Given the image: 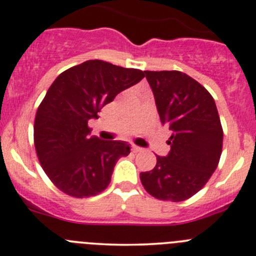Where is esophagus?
Here are the masks:
<instances>
[{"instance_id":"34e87169","label":"esophagus","mask_w":256,"mask_h":256,"mask_svg":"<svg viewBox=\"0 0 256 256\" xmlns=\"http://www.w3.org/2000/svg\"><path fill=\"white\" fill-rule=\"evenodd\" d=\"M132 150H133L134 153H140V152H143V148H140V146H132Z\"/></svg>"}]
</instances>
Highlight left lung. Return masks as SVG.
I'll use <instances>...</instances> for the list:
<instances>
[{
  "instance_id": "obj_1",
  "label": "left lung",
  "mask_w": 256,
  "mask_h": 256,
  "mask_svg": "<svg viewBox=\"0 0 256 256\" xmlns=\"http://www.w3.org/2000/svg\"><path fill=\"white\" fill-rule=\"evenodd\" d=\"M162 124L172 136L166 156L140 173L144 189L159 200L183 202L198 193L219 164L222 128L210 93L179 70H144Z\"/></svg>"
}]
</instances>
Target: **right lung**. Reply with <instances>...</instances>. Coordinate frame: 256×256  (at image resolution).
<instances>
[{"label": "right lung", "mask_w": 256, "mask_h": 256, "mask_svg": "<svg viewBox=\"0 0 256 256\" xmlns=\"http://www.w3.org/2000/svg\"><path fill=\"white\" fill-rule=\"evenodd\" d=\"M143 77L140 70L90 60L66 70L50 84L37 110L34 139L43 170L60 192L88 198L110 186L116 163L130 146L90 136L88 122Z\"/></svg>", "instance_id": "add662e5"}]
</instances>
